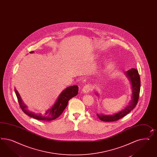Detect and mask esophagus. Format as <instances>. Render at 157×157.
Returning <instances> with one entry per match:
<instances>
[{"instance_id": "obj_1", "label": "esophagus", "mask_w": 157, "mask_h": 157, "mask_svg": "<svg viewBox=\"0 0 157 157\" xmlns=\"http://www.w3.org/2000/svg\"><path fill=\"white\" fill-rule=\"evenodd\" d=\"M92 90V86L90 84H87V85H84V86L82 88V91L84 93H88Z\"/></svg>"}]
</instances>
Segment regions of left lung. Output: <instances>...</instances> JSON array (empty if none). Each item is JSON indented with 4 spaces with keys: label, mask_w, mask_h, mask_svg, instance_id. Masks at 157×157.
Wrapping results in <instances>:
<instances>
[{
    "label": "left lung",
    "mask_w": 157,
    "mask_h": 157,
    "mask_svg": "<svg viewBox=\"0 0 157 157\" xmlns=\"http://www.w3.org/2000/svg\"><path fill=\"white\" fill-rule=\"evenodd\" d=\"M127 76L130 78L132 87V96L129 104L121 112H118L114 115L106 116L97 114L100 121H114L125 117L127 114L131 112L136 105L139 100V94L140 90V78L139 73L136 69L132 68L126 72Z\"/></svg>",
    "instance_id": "8db88e82"
}]
</instances>
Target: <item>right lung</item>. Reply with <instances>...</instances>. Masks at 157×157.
<instances>
[{
	"instance_id": "add662e5",
	"label": "right lung",
	"mask_w": 157,
	"mask_h": 157,
	"mask_svg": "<svg viewBox=\"0 0 157 157\" xmlns=\"http://www.w3.org/2000/svg\"><path fill=\"white\" fill-rule=\"evenodd\" d=\"M31 52L30 53H33ZM15 94L17 95L18 99V103L19 106L22 110L23 112L29 117H32L37 120L45 121H51L57 119L59 117L65 108L67 106L69 100L72 98L76 96L78 94V87L77 85H74L72 86L67 87L66 90L63 91V92L59 94L56 102L54 105L48 110L44 113L36 114L33 112H30L27 109V106L23 103L22 100L20 97V95L15 88L14 89Z\"/></svg>"
}]
</instances>
